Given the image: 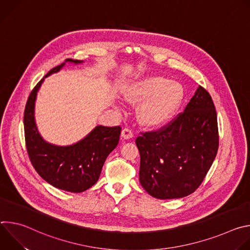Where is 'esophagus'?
Listing matches in <instances>:
<instances>
[{
  "label": "esophagus",
  "instance_id": "34e87169",
  "mask_svg": "<svg viewBox=\"0 0 250 250\" xmlns=\"http://www.w3.org/2000/svg\"><path fill=\"white\" fill-rule=\"evenodd\" d=\"M122 136H123L125 139H129V138H132V137H133V133H132L131 129H129L128 127H125V128L122 130Z\"/></svg>",
  "mask_w": 250,
  "mask_h": 250
}]
</instances>
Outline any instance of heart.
<instances>
[{"label": "heart", "instance_id": "obj_1", "mask_svg": "<svg viewBox=\"0 0 250 250\" xmlns=\"http://www.w3.org/2000/svg\"><path fill=\"white\" fill-rule=\"evenodd\" d=\"M125 97L131 104L145 100L138 112L139 121L149 126H159L179 109L184 92L179 83L163 77H148L127 88Z\"/></svg>", "mask_w": 250, "mask_h": 250}]
</instances>
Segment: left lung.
I'll use <instances>...</instances> for the list:
<instances>
[{
	"label": "left lung",
	"mask_w": 250,
	"mask_h": 250,
	"mask_svg": "<svg viewBox=\"0 0 250 250\" xmlns=\"http://www.w3.org/2000/svg\"><path fill=\"white\" fill-rule=\"evenodd\" d=\"M140 134L135 144L144 189L160 200L194 193L219 148L218 118L210 95L199 86L183 113L158 130Z\"/></svg>",
	"instance_id": "obj_1"
}]
</instances>
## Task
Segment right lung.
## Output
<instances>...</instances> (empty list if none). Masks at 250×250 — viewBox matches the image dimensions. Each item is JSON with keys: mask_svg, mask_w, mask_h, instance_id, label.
Wrapping results in <instances>:
<instances>
[{"mask_svg": "<svg viewBox=\"0 0 250 250\" xmlns=\"http://www.w3.org/2000/svg\"><path fill=\"white\" fill-rule=\"evenodd\" d=\"M66 62L79 64L83 61L66 59L33 88L24 109V137L29 160L42 179L55 188L81 193L98 181L106 157L119 144L122 127L98 125L80 141L66 146L49 144L42 137L34 120L37 95L44 78L58 72Z\"/></svg>", "mask_w": 250, "mask_h": 250, "instance_id": "add662e5", "label": "right lung"}]
</instances>
